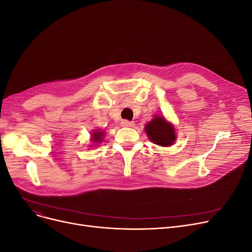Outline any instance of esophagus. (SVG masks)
Masks as SVG:
<instances>
[{
    "label": "esophagus",
    "mask_w": 252,
    "mask_h": 252,
    "mask_svg": "<svg viewBox=\"0 0 252 252\" xmlns=\"http://www.w3.org/2000/svg\"><path fill=\"white\" fill-rule=\"evenodd\" d=\"M121 126L122 127H133L134 122H130V121H127V120H123V121L121 122Z\"/></svg>",
    "instance_id": "34e87169"
}]
</instances>
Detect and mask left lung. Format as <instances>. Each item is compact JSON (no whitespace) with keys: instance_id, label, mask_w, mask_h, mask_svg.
Instances as JSON below:
<instances>
[{"instance_id":"1","label":"left lung","mask_w":252,"mask_h":252,"mask_svg":"<svg viewBox=\"0 0 252 252\" xmlns=\"http://www.w3.org/2000/svg\"><path fill=\"white\" fill-rule=\"evenodd\" d=\"M149 139L160 147H170L176 140L175 128L163 115H155L145 126Z\"/></svg>"}]
</instances>
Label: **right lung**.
<instances>
[{"mask_svg":"<svg viewBox=\"0 0 252 252\" xmlns=\"http://www.w3.org/2000/svg\"><path fill=\"white\" fill-rule=\"evenodd\" d=\"M103 136H104V131L101 129H94L91 132V143L92 145H89L90 147H97L99 143L103 141Z\"/></svg>","mask_w":252,"mask_h":252,"instance_id":"obj_1","label":"right lung"}]
</instances>
